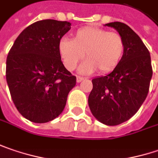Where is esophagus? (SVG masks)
Segmentation results:
<instances>
[{
    "mask_svg": "<svg viewBox=\"0 0 158 158\" xmlns=\"http://www.w3.org/2000/svg\"><path fill=\"white\" fill-rule=\"evenodd\" d=\"M83 79H84V78H82V77H79V76H77V79H76V80H77V82H78V83H79V82H81Z\"/></svg>",
    "mask_w": 158,
    "mask_h": 158,
    "instance_id": "esophagus-1",
    "label": "esophagus"
}]
</instances>
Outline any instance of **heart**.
Listing matches in <instances>:
<instances>
[{
	"label": "heart",
	"instance_id": "b5f03b06",
	"mask_svg": "<svg viewBox=\"0 0 158 158\" xmlns=\"http://www.w3.org/2000/svg\"><path fill=\"white\" fill-rule=\"evenodd\" d=\"M59 52L67 70H74L86 53L88 59L80 65V73L91 74L98 70L100 73H108L114 70L122 60L124 42L117 33L86 27L77 30L72 40L61 39Z\"/></svg>",
	"mask_w": 158,
	"mask_h": 158
}]
</instances>
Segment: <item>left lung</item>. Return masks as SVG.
Masks as SVG:
<instances>
[{
    "instance_id": "8db88e82",
    "label": "left lung",
    "mask_w": 158,
    "mask_h": 158,
    "mask_svg": "<svg viewBox=\"0 0 158 158\" xmlns=\"http://www.w3.org/2000/svg\"><path fill=\"white\" fill-rule=\"evenodd\" d=\"M105 26L114 28L123 37L124 52L111 73L92 79L88 106L98 121L114 126L128 121L138 112L148 96L153 71L149 52L129 26L122 22Z\"/></svg>"
}]
</instances>
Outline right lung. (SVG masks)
I'll return each mask as SVG.
<instances>
[{"mask_svg":"<svg viewBox=\"0 0 158 158\" xmlns=\"http://www.w3.org/2000/svg\"><path fill=\"white\" fill-rule=\"evenodd\" d=\"M70 22L36 21L15 40L6 60V80L15 106L21 115L44 123L60 115L69 92L76 85L60 60L59 43Z\"/></svg>","mask_w":158,"mask_h":158,"instance_id":"1","label":"right lung"}]
</instances>
